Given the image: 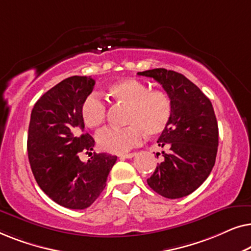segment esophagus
<instances>
[{"mask_svg":"<svg viewBox=\"0 0 251 251\" xmlns=\"http://www.w3.org/2000/svg\"><path fill=\"white\" fill-rule=\"evenodd\" d=\"M136 155V153H129V154H123V155H120V159H131Z\"/></svg>","mask_w":251,"mask_h":251,"instance_id":"obj_1","label":"esophagus"}]
</instances>
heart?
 I'll list each match as a JSON object with an SVG mask.
<instances>
[{
    "label": "heart",
    "instance_id": "b5f03b06",
    "mask_svg": "<svg viewBox=\"0 0 251 251\" xmlns=\"http://www.w3.org/2000/svg\"><path fill=\"white\" fill-rule=\"evenodd\" d=\"M106 94L114 104L126 108V128L106 129L97 136L100 150L113 154L128 152L142 142L143 133L156 136L164 131L171 118V101L167 92L150 89L145 82L133 77L109 84ZM81 118L88 128L96 129L105 122L106 105L98 95L91 94L81 105Z\"/></svg>",
    "mask_w": 251,
    "mask_h": 251
}]
</instances>
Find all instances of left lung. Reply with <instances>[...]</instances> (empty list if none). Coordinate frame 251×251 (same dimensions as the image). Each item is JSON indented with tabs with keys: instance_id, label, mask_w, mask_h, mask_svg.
Wrapping results in <instances>:
<instances>
[{
	"instance_id": "1",
	"label": "left lung",
	"mask_w": 251,
	"mask_h": 251,
	"mask_svg": "<svg viewBox=\"0 0 251 251\" xmlns=\"http://www.w3.org/2000/svg\"><path fill=\"white\" fill-rule=\"evenodd\" d=\"M138 75L162 85L171 101V118L157 144L167 147L162 162L147 179L157 194L179 199L194 192L210 175L218 147V125L209 98L187 77L154 68Z\"/></svg>"
}]
</instances>
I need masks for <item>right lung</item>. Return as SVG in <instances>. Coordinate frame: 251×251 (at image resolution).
<instances>
[{
  "label": "right lung",
  "mask_w": 251,
  "mask_h": 251,
  "mask_svg": "<svg viewBox=\"0 0 251 251\" xmlns=\"http://www.w3.org/2000/svg\"><path fill=\"white\" fill-rule=\"evenodd\" d=\"M94 85L90 76L65 78L35 102L30 114L27 152L33 175L44 193L65 208L90 207L118 159L107 153H94L88 162L78 157L95 146L81 118V105Z\"/></svg>",
  "instance_id": "1"
}]
</instances>
